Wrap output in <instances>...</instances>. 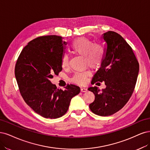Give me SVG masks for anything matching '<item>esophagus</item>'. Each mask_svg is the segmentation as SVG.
<instances>
[{
    "mask_svg": "<svg viewBox=\"0 0 150 150\" xmlns=\"http://www.w3.org/2000/svg\"><path fill=\"white\" fill-rule=\"evenodd\" d=\"M81 92H86V91H87V89L85 88H81Z\"/></svg>",
    "mask_w": 150,
    "mask_h": 150,
    "instance_id": "esophagus-1",
    "label": "esophagus"
}]
</instances>
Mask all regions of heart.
<instances>
[{"instance_id":"b5f03b06","label":"heart","mask_w":150,"mask_h":150,"mask_svg":"<svg viewBox=\"0 0 150 150\" xmlns=\"http://www.w3.org/2000/svg\"><path fill=\"white\" fill-rule=\"evenodd\" d=\"M70 49L74 54L83 57L85 64L91 69H97L102 64L105 54L103 46L99 43H94L87 38L82 37L74 40L71 43ZM68 64L69 57L64 55L62 58V67L65 68ZM89 75L88 71L76 72L71 78V81L77 84H84Z\"/></svg>"}]
</instances>
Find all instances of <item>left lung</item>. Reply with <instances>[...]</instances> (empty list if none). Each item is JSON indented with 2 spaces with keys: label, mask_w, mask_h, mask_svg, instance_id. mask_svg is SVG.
<instances>
[{
  "label": "left lung",
  "mask_w": 150,
  "mask_h": 150,
  "mask_svg": "<svg viewBox=\"0 0 150 150\" xmlns=\"http://www.w3.org/2000/svg\"><path fill=\"white\" fill-rule=\"evenodd\" d=\"M101 38L106 44L104 59L91 83L105 81L106 88L101 92L96 86L88 88L95 96L89 107L93 113L107 117L118 112L131 97L139 64L131 47L118 33L108 31Z\"/></svg>",
  "instance_id": "obj_1"
}]
</instances>
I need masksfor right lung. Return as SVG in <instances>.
Returning a JSON list of instances; mask_svg holds the SVG:
<instances>
[{"mask_svg":"<svg viewBox=\"0 0 150 150\" xmlns=\"http://www.w3.org/2000/svg\"><path fill=\"white\" fill-rule=\"evenodd\" d=\"M67 44L60 36L38 37L23 48L16 63L15 76L22 98L43 118L62 117L71 98L80 91L79 86L73 84L62 90L50 80L62 70V58Z\"/></svg>","mask_w":150,"mask_h":150,"instance_id":"1","label":"right lung"}]
</instances>
